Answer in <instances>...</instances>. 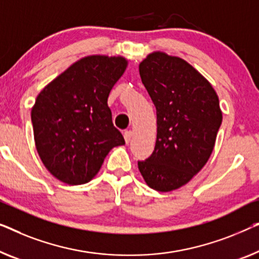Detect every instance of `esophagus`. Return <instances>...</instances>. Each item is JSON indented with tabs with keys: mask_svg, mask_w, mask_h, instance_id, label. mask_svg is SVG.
<instances>
[{
	"mask_svg": "<svg viewBox=\"0 0 259 259\" xmlns=\"http://www.w3.org/2000/svg\"><path fill=\"white\" fill-rule=\"evenodd\" d=\"M132 137H133L132 131H125V132H123V138H125L126 144H130V141L132 140Z\"/></svg>",
	"mask_w": 259,
	"mask_h": 259,
	"instance_id": "obj_1",
	"label": "esophagus"
}]
</instances>
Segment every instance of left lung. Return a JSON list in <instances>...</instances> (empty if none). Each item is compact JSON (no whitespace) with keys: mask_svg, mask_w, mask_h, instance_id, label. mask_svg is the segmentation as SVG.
Listing matches in <instances>:
<instances>
[{"mask_svg":"<svg viewBox=\"0 0 259 259\" xmlns=\"http://www.w3.org/2000/svg\"><path fill=\"white\" fill-rule=\"evenodd\" d=\"M139 72L156 108V142L152 155L139 161L145 182L157 192L185 186L215 147L222 123L219 96L211 84L185 59L153 51Z\"/></svg>","mask_w":259,"mask_h":259,"instance_id":"8db88e82","label":"left lung"}]
</instances>
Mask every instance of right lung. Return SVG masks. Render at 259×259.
Segmentation results:
<instances>
[{"label":"right lung","mask_w":259,"mask_h":259,"mask_svg":"<svg viewBox=\"0 0 259 259\" xmlns=\"http://www.w3.org/2000/svg\"><path fill=\"white\" fill-rule=\"evenodd\" d=\"M127 65L122 56H86L37 96L31 108L36 149L59 181L71 186L91 181L108 152L125 145L107 98Z\"/></svg>","instance_id":"right-lung-1"}]
</instances>
